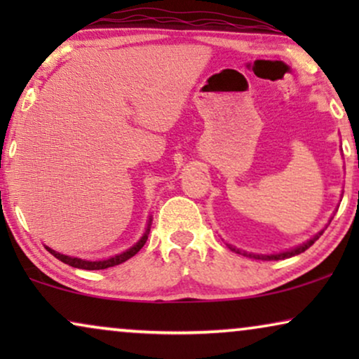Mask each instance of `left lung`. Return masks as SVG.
I'll return each instance as SVG.
<instances>
[{"mask_svg":"<svg viewBox=\"0 0 359 359\" xmlns=\"http://www.w3.org/2000/svg\"><path fill=\"white\" fill-rule=\"evenodd\" d=\"M332 219H333V217H332ZM325 229H327V227H325ZM325 229H323V230H325ZM323 230H320V232H318L317 235H313V237H312L311 240H307L306 243L299 245V247L292 248V250H287V252L274 253V255H255V253H247V252H242V250H238V248H235V247H230V245H229V248L232 250V252H235V253H240V255H243V257H250V258H255V259H266V262H269V259H284V258H291V257H294V255H299V253L306 252V250H307L309 247H312V245L316 243V240H318V237H320V235L323 233Z\"/></svg>","mask_w":359,"mask_h":359,"instance_id":"8db88e82","label":"left lung"}]
</instances>
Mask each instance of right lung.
Listing matches in <instances>:
<instances>
[{
  "instance_id": "add662e5",
  "label": "right lung",
  "mask_w": 359,
  "mask_h": 359,
  "mask_svg": "<svg viewBox=\"0 0 359 359\" xmlns=\"http://www.w3.org/2000/svg\"><path fill=\"white\" fill-rule=\"evenodd\" d=\"M150 224H151V219L149 220V224H147V230L145 233L142 235V238L137 242L134 247H130L129 250H126V252H122L119 255H116V257H111L107 259H96V262H91V259H81V258H75V257H68V255H63V253H58L55 250L46 247L47 252H50L53 257L57 259H60L65 264H70L73 268H80V269H106V268H111V266H116V264H121L127 262V259L134 257L137 252H140V248L144 247L147 238H149V232H150Z\"/></svg>"
}]
</instances>
